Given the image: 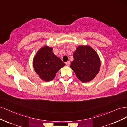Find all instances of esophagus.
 <instances>
[{"label": "esophagus", "mask_w": 127, "mask_h": 127, "mask_svg": "<svg viewBox=\"0 0 127 127\" xmlns=\"http://www.w3.org/2000/svg\"><path fill=\"white\" fill-rule=\"evenodd\" d=\"M65 64H66V65H67V66H69V64H70V62H69V61H67V62H66V63H65Z\"/></svg>", "instance_id": "obj_1"}]
</instances>
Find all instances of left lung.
Returning <instances> with one entry per match:
<instances>
[{"mask_svg":"<svg viewBox=\"0 0 127 127\" xmlns=\"http://www.w3.org/2000/svg\"><path fill=\"white\" fill-rule=\"evenodd\" d=\"M74 60L70 67L82 82H89L100 71L101 62L97 53L90 46H79L73 53Z\"/></svg>","mask_w":127,"mask_h":127,"instance_id":"8db88e82","label":"left lung"}]
</instances>
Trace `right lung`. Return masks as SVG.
<instances>
[{"label":"right lung","instance_id":"right-lung-1","mask_svg":"<svg viewBox=\"0 0 127 127\" xmlns=\"http://www.w3.org/2000/svg\"><path fill=\"white\" fill-rule=\"evenodd\" d=\"M65 64L53 52V48L44 46L37 52L33 60V67L42 80L49 82Z\"/></svg>","mask_w":127,"mask_h":127}]
</instances>
